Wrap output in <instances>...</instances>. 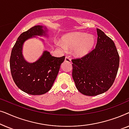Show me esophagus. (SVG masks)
I'll use <instances>...</instances> for the list:
<instances>
[{"instance_id":"34e87169","label":"esophagus","mask_w":129,"mask_h":129,"mask_svg":"<svg viewBox=\"0 0 129 129\" xmlns=\"http://www.w3.org/2000/svg\"><path fill=\"white\" fill-rule=\"evenodd\" d=\"M64 61H66V62H68V63H71V59H70L69 57H68V56H66V57H65Z\"/></svg>"}]
</instances>
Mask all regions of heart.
I'll return each mask as SVG.
<instances>
[{
    "label": "heart",
    "instance_id": "obj_1",
    "mask_svg": "<svg viewBox=\"0 0 129 129\" xmlns=\"http://www.w3.org/2000/svg\"><path fill=\"white\" fill-rule=\"evenodd\" d=\"M62 42H57L56 45L61 50H73L77 57H83L93 50L96 43V39L93 35H87L83 32H74L64 35Z\"/></svg>",
    "mask_w": 129,
    "mask_h": 129
}]
</instances>
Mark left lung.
<instances>
[{"mask_svg": "<svg viewBox=\"0 0 129 129\" xmlns=\"http://www.w3.org/2000/svg\"><path fill=\"white\" fill-rule=\"evenodd\" d=\"M94 49L80 59H72V76L77 90L93 96L106 92L113 84L119 66V55L114 42L97 29Z\"/></svg>", "mask_w": 129, "mask_h": 129, "instance_id": "8db88e82", "label": "left lung"}]
</instances>
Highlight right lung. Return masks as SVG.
Returning <instances> with one entry per match:
<instances>
[{"instance_id":"1","label":"right lung","mask_w":129,"mask_h":129,"mask_svg":"<svg viewBox=\"0 0 129 129\" xmlns=\"http://www.w3.org/2000/svg\"><path fill=\"white\" fill-rule=\"evenodd\" d=\"M47 33L46 27L33 26L19 36L12 50L10 68L12 78L17 87L27 94L41 95L50 90L64 60L65 56L54 57L46 50L35 62L29 63L24 59V42L36 36H47Z\"/></svg>"}]
</instances>
